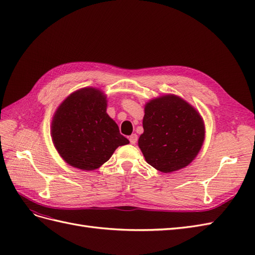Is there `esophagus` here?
<instances>
[{
	"label": "esophagus",
	"instance_id": "1",
	"mask_svg": "<svg viewBox=\"0 0 255 255\" xmlns=\"http://www.w3.org/2000/svg\"><path fill=\"white\" fill-rule=\"evenodd\" d=\"M137 139H138V136L136 134H132L128 137V140L132 144H135L137 142Z\"/></svg>",
	"mask_w": 255,
	"mask_h": 255
}]
</instances>
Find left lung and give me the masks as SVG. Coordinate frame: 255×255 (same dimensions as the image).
Returning a JSON list of instances; mask_svg holds the SVG:
<instances>
[{
	"label": "left lung",
	"mask_w": 255,
	"mask_h": 255,
	"mask_svg": "<svg viewBox=\"0 0 255 255\" xmlns=\"http://www.w3.org/2000/svg\"><path fill=\"white\" fill-rule=\"evenodd\" d=\"M142 126L138 145L146 163L165 173L190 164L204 140L201 116L186 101L172 95L145 104Z\"/></svg>",
	"instance_id": "obj_1"
}]
</instances>
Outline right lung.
I'll use <instances>...</instances> for the list:
<instances>
[{
  "label": "right lung",
  "mask_w": 255,
  "mask_h": 255,
  "mask_svg": "<svg viewBox=\"0 0 255 255\" xmlns=\"http://www.w3.org/2000/svg\"><path fill=\"white\" fill-rule=\"evenodd\" d=\"M106 97L96 88L73 92L52 121L54 145L69 165L94 170L109 160L119 145L128 143L106 114Z\"/></svg>",
  "instance_id": "1"
}]
</instances>
